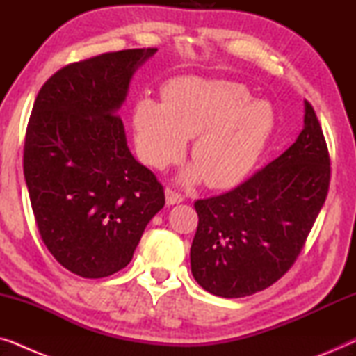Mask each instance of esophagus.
I'll return each instance as SVG.
<instances>
[{
    "label": "esophagus",
    "instance_id": "esophagus-1",
    "mask_svg": "<svg viewBox=\"0 0 356 356\" xmlns=\"http://www.w3.org/2000/svg\"><path fill=\"white\" fill-rule=\"evenodd\" d=\"M165 199H167V206H175V204H179L184 201V197L181 196V194L173 191L172 188L165 189Z\"/></svg>",
    "mask_w": 356,
    "mask_h": 356
}]
</instances>
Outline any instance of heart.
I'll return each instance as SVG.
<instances>
[{
  "label": "heart",
  "instance_id": "b5f03b06",
  "mask_svg": "<svg viewBox=\"0 0 356 356\" xmlns=\"http://www.w3.org/2000/svg\"><path fill=\"white\" fill-rule=\"evenodd\" d=\"M275 124L269 102L252 100L245 86L230 81L179 77L163 86V102L144 97L133 108L136 145L145 163L167 168L194 138V163L179 179H206L216 189L236 186L257 167Z\"/></svg>",
  "mask_w": 356,
  "mask_h": 356
}]
</instances>
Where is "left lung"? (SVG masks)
<instances>
[{
  "instance_id": "obj_1",
  "label": "left lung",
  "mask_w": 356,
  "mask_h": 356,
  "mask_svg": "<svg viewBox=\"0 0 356 356\" xmlns=\"http://www.w3.org/2000/svg\"><path fill=\"white\" fill-rule=\"evenodd\" d=\"M303 129L280 157L240 186L196 201L199 223L191 272L222 298L270 286L290 269L329 191L330 160L313 106L305 100Z\"/></svg>"
}]
</instances>
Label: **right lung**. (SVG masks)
<instances>
[{"instance_id": "obj_1", "label": "right lung", "mask_w": 356, "mask_h": 356, "mask_svg": "<svg viewBox=\"0 0 356 356\" xmlns=\"http://www.w3.org/2000/svg\"><path fill=\"white\" fill-rule=\"evenodd\" d=\"M157 48L72 63L38 92L24 145V177L40 236L84 279L124 269L165 206L162 184L133 157L118 111L134 72Z\"/></svg>"}]
</instances>
